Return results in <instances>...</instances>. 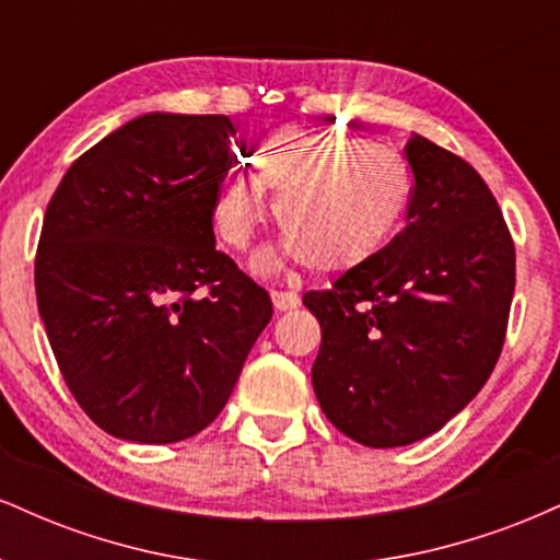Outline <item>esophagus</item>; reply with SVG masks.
Segmentation results:
<instances>
[{"label": "esophagus", "instance_id": "esophagus-1", "mask_svg": "<svg viewBox=\"0 0 560 560\" xmlns=\"http://www.w3.org/2000/svg\"><path fill=\"white\" fill-rule=\"evenodd\" d=\"M271 302H273L276 311L284 313V311H292V307H298L300 298H298V292H279V289H273Z\"/></svg>", "mask_w": 560, "mask_h": 560}]
</instances>
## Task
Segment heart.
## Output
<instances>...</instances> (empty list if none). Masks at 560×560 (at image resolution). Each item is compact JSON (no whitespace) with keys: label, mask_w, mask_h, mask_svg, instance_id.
I'll return each mask as SVG.
<instances>
[{"label":"heart","mask_w":560,"mask_h":560,"mask_svg":"<svg viewBox=\"0 0 560 560\" xmlns=\"http://www.w3.org/2000/svg\"><path fill=\"white\" fill-rule=\"evenodd\" d=\"M253 171L231 173L210 202V221L226 247L247 249L268 215L266 186L276 195V221L287 231L262 249L255 268L305 260L318 273L363 266L387 247L413 199V176L400 152L352 133L281 128L260 141Z\"/></svg>","instance_id":"obj_1"}]
</instances>
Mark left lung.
I'll return each mask as SVG.
<instances>
[{
	"label": "left lung",
	"mask_w": 560,
	"mask_h": 560,
	"mask_svg": "<svg viewBox=\"0 0 560 560\" xmlns=\"http://www.w3.org/2000/svg\"><path fill=\"white\" fill-rule=\"evenodd\" d=\"M408 226L302 302L320 324L313 389L339 432L402 447L440 432L503 350L516 253L492 191L466 160L413 133Z\"/></svg>",
	"instance_id": "1"
}]
</instances>
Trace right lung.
Segmentation results:
<instances>
[{"label": "right lung", "instance_id": "obj_1", "mask_svg": "<svg viewBox=\"0 0 560 560\" xmlns=\"http://www.w3.org/2000/svg\"><path fill=\"white\" fill-rule=\"evenodd\" d=\"M234 133L226 115H139L70 165L44 215L38 316L73 397L118 440L202 432L273 316L215 249Z\"/></svg>", "mask_w": 560, "mask_h": 560}]
</instances>
